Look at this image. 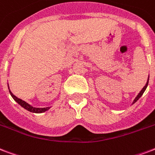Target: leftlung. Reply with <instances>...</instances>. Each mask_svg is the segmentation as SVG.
Segmentation results:
<instances>
[{
	"mask_svg": "<svg viewBox=\"0 0 155 155\" xmlns=\"http://www.w3.org/2000/svg\"><path fill=\"white\" fill-rule=\"evenodd\" d=\"M148 83H149V80H147V82H146V85L144 86V88H142V89H141V90H140V92L139 93H138V95L137 97H136V98L134 99V101H133V104H134L136 102V101H137L138 99L140 98V97L142 96V94H143L144 93V92H145V90H146V88H147V86H148Z\"/></svg>",
	"mask_w": 155,
	"mask_h": 155,
	"instance_id": "obj_1",
	"label": "left lung"
}]
</instances>
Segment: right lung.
Instances as JSON below:
<instances>
[{
	"label": "right lung",
	"mask_w": 155,
	"mask_h": 155,
	"mask_svg": "<svg viewBox=\"0 0 155 155\" xmlns=\"http://www.w3.org/2000/svg\"><path fill=\"white\" fill-rule=\"evenodd\" d=\"M8 87H9V85H8ZM9 93H10V95H11L12 97L15 99V101H17L20 106H22V107H23V108L27 110H28V111L33 112V113H43V112L46 111V110H48L49 109V107H45V108H35V107H33V106H31L28 103H27L26 101H22V99L18 98V97H17L16 96H15V95L10 92V90H9Z\"/></svg>",
	"instance_id": "obj_1"
}]
</instances>
